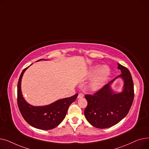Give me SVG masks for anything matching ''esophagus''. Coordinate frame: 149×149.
Here are the masks:
<instances>
[{
  "label": "esophagus",
  "mask_w": 149,
  "mask_h": 149,
  "mask_svg": "<svg viewBox=\"0 0 149 149\" xmlns=\"http://www.w3.org/2000/svg\"><path fill=\"white\" fill-rule=\"evenodd\" d=\"M84 97V95L83 94V93H79V94H78V97H77V98H82Z\"/></svg>",
  "instance_id": "obj_1"
}]
</instances>
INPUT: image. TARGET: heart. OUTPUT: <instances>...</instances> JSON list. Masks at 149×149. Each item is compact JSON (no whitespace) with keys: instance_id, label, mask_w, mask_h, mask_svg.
<instances>
[{"instance_id":"heart-1","label":"heart","mask_w":149,"mask_h":149,"mask_svg":"<svg viewBox=\"0 0 149 149\" xmlns=\"http://www.w3.org/2000/svg\"><path fill=\"white\" fill-rule=\"evenodd\" d=\"M111 75V69L108 66L97 65L91 68L88 73V78L93 77L91 79L89 86L92 91L100 89L107 82Z\"/></svg>"}]
</instances>
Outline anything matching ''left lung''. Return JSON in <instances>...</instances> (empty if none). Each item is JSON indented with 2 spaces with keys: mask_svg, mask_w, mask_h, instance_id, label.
<instances>
[{
  "mask_svg": "<svg viewBox=\"0 0 149 149\" xmlns=\"http://www.w3.org/2000/svg\"><path fill=\"white\" fill-rule=\"evenodd\" d=\"M121 74L115 77L93 95H86L88 106L84 114L88 121L98 129L109 128L118 123L126 116L134 98V83L127 68L118 63ZM121 78L123 86L120 93L115 92L111 84Z\"/></svg>",
  "mask_w": 149,
  "mask_h": 149,
  "instance_id": "8db88e82",
  "label": "left lung"
}]
</instances>
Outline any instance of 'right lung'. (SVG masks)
<instances>
[{
    "label": "right lung",
    "instance_id": "1",
    "mask_svg": "<svg viewBox=\"0 0 149 149\" xmlns=\"http://www.w3.org/2000/svg\"><path fill=\"white\" fill-rule=\"evenodd\" d=\"M43 60L40 59L37 61ZM44 60H47L44 59ZM30 66L23 70L18 81L17 104L20 112L23 118L31 126L41 130L52 129L58 126L64 120L68 107L74 102L78 94L58 100L48 105L34 106L29 104L23 97L21 82L23 74Z\"/></svg>",
    "mask_w": 149,
    "mask_h": 149
}]
</instances>
